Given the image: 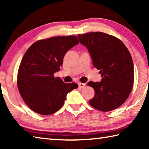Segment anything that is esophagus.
<instances>
[{
  "label": "esophagus",
  "mask_w": 149,
  "mask_h": 149,
  "mask_svg": "<svg viewBox=\"0 0 149 149\" xmlns=\"http://www.w3.org/2000/svg\"><path fill=\"white\" fill-rule=\"evenodd\" d=\"M79 87L80 88H84L85 86H86V85H85V84H83V83H79Z\"/></svg>",
  "instance_id": "1"
}]
</instances>
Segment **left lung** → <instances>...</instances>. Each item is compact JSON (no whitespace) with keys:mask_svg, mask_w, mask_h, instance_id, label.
<instances>
[{"mask_svg":"<svg viewBox=\"0 0 149 149\" xmlns=\"http://www.w3.org/2000/svg\"><path fill=\"white\" fill-rule=\"evenodd\" d=\"M77 37L87 47L93 65L102 77L100 82L87 83L95 90L90 105L103 112L116 109L127 99L134 81L130 51L119 39L102 32H90Z\"/></svg>","mask_w":149,"mask_h":149,"instance_id":"8db88e82","label":"left lung"}]
</instances>
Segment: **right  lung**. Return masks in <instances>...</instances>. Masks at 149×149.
Instances as JSON below:
<instances>
[{
  "label": "right lung",
  "mask_w": 149,
  "mask_h": 149,
  "mask_svg": "<svg viewBox=\"0 0 149 149\" xmlns=\"http://www.w3.org/2000/svg\"><path fill=\"white\" fill-rule=\"evenodd\" d=\"M79 43L76 36H60L34 42L24 54L17 72V85L26 104L34 112L50 115L64 104L66 95L77 88L54 74L60 71L68 50Z\"/></svg>",
  "instance_id": "obj_1"
}]
</instances>
